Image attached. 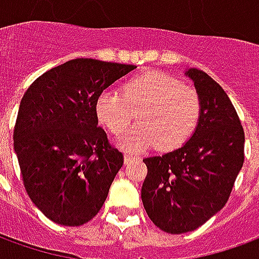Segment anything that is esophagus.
<instances>
[{
    "instance_id": "1",
    "label": "esophagus",
    "mask_w": 259,
    "mask_h": 259,
    "mask_svg": "<svg viewBox=\"0 0 259 259\" xmlns=\"http://www.w3.org/2000/svg\"><path fill=\"white\" fill-rule=\"evenodd\" d=\"M139 157H136V155H132V154H124V162L130 163L133 162V161H137Z\"/></svg>"
}]
</instances>
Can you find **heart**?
Returning a JSON list of instances; mask_svg holds the SVG:
<instances>
[{
  "instance_id": "b5f03b06",
  "label": "heart",
  "mask_w": 259,
  "mask_h": 259,
  "mask_svg": "<svg viewBox=\"0 0 259 259\" xmlns=\"http://www.w3.org/2000/svg\"><path fill=\"white\" fill-rule=\"evenodd\" d=\"M97 116L115 135L122 133L139 112L140 123L124 132L118 144L129 151L155 146L175 150L190 139L198 124V93L178 77L162 72H146L122 84L120 93L107 90L96 104Z\"/></svg>"
}]
</instances>
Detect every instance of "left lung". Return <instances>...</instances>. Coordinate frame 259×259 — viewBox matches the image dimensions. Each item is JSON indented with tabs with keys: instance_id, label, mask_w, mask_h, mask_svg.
<instances>
[{
	"instance_id": "left-lung-1",
	"label": "left lung",
	"mask_w": 259,
	"mask_h": 259,
	"mask_svg": "<svg viewBox=\"0 0 259 259\" xmlns=\"http://www.w3.org/2000/svg\"><path fill=\"white\" fill-rule=\"evenodd\" d=\"M186 74L201 100L194 135L175 151L143 159L148 170L141 187L144 209L172 234L195 230L221 211L244 162V130L228 94L202 70Z\"/></svg>"
}]
</instances>
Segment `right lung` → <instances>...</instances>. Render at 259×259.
Listing matches in <instances>:
<instances>
[{"mask_svg":"<svg viewBox=\"0 0 259 259\" xmlns=\"http://www.w3.org/2000/svg\"><path fill=\"white\" fill-rule=\"evenodd\" d=\"M135 65L77 58L37 77L20 101L14 148L26 193L53 222L80 226L107 200L123 154L98 126L96 104Z\"/></svg>","mask_w":259,"mask_h":259,"instance_id":"right-lung-1","label":"right lung"}]
</instances>
